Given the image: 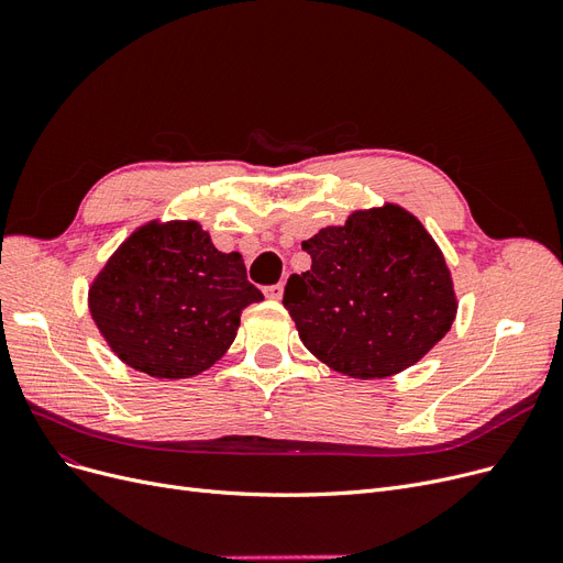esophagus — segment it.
Returning a JSON list of instances; mask_svg holds the SVG:
<instances>
[{"label": "esophagus", "instance_id": "34e87169", "mask_svg": "<svg viewBox=\"0 0 563 563\" xmlns=\"http://www.w3.org/2000/svg\"><path fill=\"white\" fill-rule=\"evenodd\" d=\"M283 283H276V285H268L266 289H264V295H266V299H274V301H278V299H283Z\"/></svg>", "mask_w": 563, "mask_h": 563}]
</instances>
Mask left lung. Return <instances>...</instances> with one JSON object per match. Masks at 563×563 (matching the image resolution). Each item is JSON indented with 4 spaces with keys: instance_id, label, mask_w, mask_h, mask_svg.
<instances>
[{
    "instance_id": "obj_1",
    "label": "left lung",
    "mask_w": 563,
    "mask_h": 563,
    "mask_svg": "<svg viewBox=\"0 0 563 563\" xmlns=\"http://www.w3.org/2000/svg\"><path fill=\"white\" fill-rule=\"evenodd\" d=\"M301 249L312 264L287 278L283 306L329 368L356 379L390 377L449 333L457 301L446 260L402 207L354 211Z\"/></svg>"
}]
</instances>
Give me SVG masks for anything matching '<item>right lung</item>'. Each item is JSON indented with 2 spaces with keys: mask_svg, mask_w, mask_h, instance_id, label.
I'll return each mask as SVG.
<instances>
[{
  "mask_svg": "<svg viewBox=\"0 0 563 563\" xmlns=\"http://www.w3.org/2000/svg\"><path fill=\"white\" fill-rule=\"evenodd\" d=\"M239 253H221L195 221L135 230L89 289L112 352L161 379L200 375L221 358L246 306L262 301Z\"/></svg>",
  "mask_w": 563,
  "mask_h": 563,
  "instance_id": "obj_1",
  "label": "right lung"
}]
</instances>
